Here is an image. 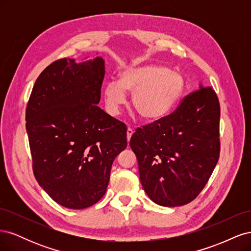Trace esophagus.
<instances>
[{
    "mask_svg": "<svg viewBox=\"0 0 251 251\" xmlns=\"http://www.w3.org/2000/svg\"><path fill=\"white\" fill-rule=\"evenodd\" d=\"M133 133H134L133 128H131V127H127V131H126V138H127V141H130V139H131V137H132Z\"/></svg>",
    "mask_w": 251,
    "mask_h": 251,
    "instance_id": "34e87169",
    "label": "esophagus"
}]
</instances>
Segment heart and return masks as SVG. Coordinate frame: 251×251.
Masks as SVG:
<instances>
[{
  "label": "heart",
  "instance_id": "1",
  "mask_svg": "<svg viewBox=\"0 0 251 251\" xmlns=\"http://www.w3.org/2000/svg\"><path fill=\"white\" fill-rule=\"evenodd\" d=\"M184 81L169 68L149 64L126 69L119 82L111 80L103 87V98L110 112L116 113L126 102V92L133 93V108L146 121H156L168 115L183 92Z\"/></svg>",
  "mask_w": 251,
  "mask_h": 251
}]
</instances>
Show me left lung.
I'll use <instances>...</instances> for the list:
<instances>
[{
  "instance_id": "left-lung-1",
  "label": "left lung",
  "mask_w": 251,
  "mask_h": 251,
  "mask_svg": "<svg viewBox=\"0 0 251 251\" xmlns=\"http://www.w3.org/2000/svg\"><path fill=\"white\" fill-rule=\"evenodd\" d=\"M130 146L151 201L166 207L192 202L220 157V102L215 90L200 87L187 94L169 115L138 127Z\"/></svg>"
}]
</instances>
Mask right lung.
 Here are the masks:
<instances>
[{"label":"right lung","instance_id":"right-lung-1","mask_svg":"<svg viewBox=\"0 0 251 251\" xmlns=\"http://www.w3.org/2000/svg\"><path fill=\"white\" fill-rule=\"evenodd\" d=\"M104 62L60 58L37 77L26 108L34 177L62 206L82 209L105 194L114 159L127 144L126 126L100 100Z\"/></svg>","mask_w":251,"mask_h":251}]
</instances>
